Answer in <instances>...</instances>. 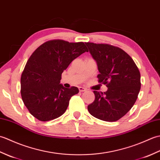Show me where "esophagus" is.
<instances>
[{
  "mask_svg": "<svg viewBox=\"0 0 160 160\" xmlns=\"http://www.w3.org/2000/svg\"><path fill=\"white\" fill-rule=\"evenodd\" d=\"M79 91H80V92H84V91H87V89H85V88H84L82 87H79Z\"/></svg>",
  "mask_w": 160,
  "mask_h": 160,
  "instance_id": "esophagus-1",
  "label": "esophagus"
}]
</instances>
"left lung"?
Instances as JSON below:
<instances>
[{
  "instance_id": "8db88e82",
  "label": "left lung",
  "mask_w": 160,
  "mask_h": 160,
  "mask_svg": "<svg viewBox=\"0 0 160 160\" xmlns=\"http://www.w3.org/2000/svg\"><path fill=\"white\" fill-rule=\"evenodd\" d=\"M85 44L97 62L98 82L108 88L104 93L93 91L95 100L88 106V111L101 120L117 121L130 111L137 100L141 88L140 71L131 57L118 47Z\"/></svg>"
}]
</instances>
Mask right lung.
I'll return each mask as SVG.
<instances>
[{"mask_svg":"<svg viewBox=\"0 0 160 160\" xmlns=\"http://www.w3.org/2000/svg\"><path fill=\"white\" fill-rule=\"evenodd\" d=\"M88 52L82 42L52 40L42 44L29 57L20 78V93L29 113L40 121L61 116L71 98L79 92L60 84L62 73L72 61Z\"/></svg>","mask_w":160,"mask_h":160,"instance_id":"add662e5","label":"right lung"}]
</instances>
